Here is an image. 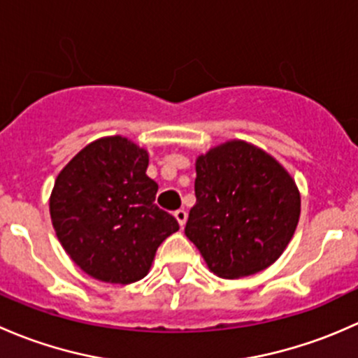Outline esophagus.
<instances>
[{"label":"esophagus","mask_w":358,"mask_h":358,"mask_svg":"<svg viewBox=\"0 0 358 358\" xmlns=\"http://www.w3.org/2000/svg\"><path fill=\"white\" fill-rule=\"evenodd\" d=\"M174 215H176V219H178L179 226L184 227V224H186V220H187V212H186V210H184V208L176 210Z\"/></svg>","instance_id":"34e87169"}]
</instances>
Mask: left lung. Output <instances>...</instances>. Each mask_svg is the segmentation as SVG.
Masks as SVG:
<instances>
[{
    "label": "left lung",
    "mask_w": 358,
    "mask_h": 358,
    "mask_svg": "<svg viewBox=\"0 0 358 358\" xmlns=\"http://www.w3.org/2000/svg\"><path fill=\"white\" fill-rule=\"evenodd\" d=\"M187 238L219 278L257 274L281 257L300 219V193L271 155L229 141L196 160Z\"/></svg>",
    "instance_id": "1"
}]
</instances>
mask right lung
Returning a JSON list of instances; mask_svg holds the SVG:
<instances>
[{
    "mask_svg": "<svg viewBox=\"0 0 358 358\" xmlns=\"http://www.w3.org/2000/svg\"><path fill=\"white\" fill-rule=\"evenodd\" d=\"M148 153L113 136L87 145L55 180L50 213L58 239L86 274L129 285L148 274L157 248L179 229L155 205Z\"/></svg>",
    "mask_w": 358,
    "mask_h": 358,
    "instance_id": "add662e5",
    "label": "right lung"
}]
</instances>
